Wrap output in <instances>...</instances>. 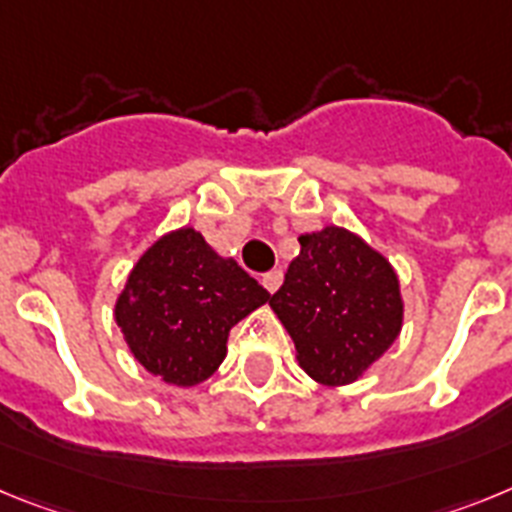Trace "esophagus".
<instances>
[{"mask_svg":"<svg viewBox=\"0 0 512 512\" xmlns=\"http://www.w3.org/2000/svg\"><path fill=\"white\" fill-rule=\"evenodd\" d=\"M281 283H283L281 270H273V273L262 275V286H265V291H268V293L278 291V288H281Z\"/></svg>","mask_w":512,"mask_h":512,"instance_id":"esophagus-1","label":"esophagus"}]
</instances>
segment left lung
<instances>
[{"label":"left lung","mask_w":512,"mask_h":512,"mask_svg":"<svg viewBox=\"0 0 512 512\" xmlns=\"http://www.w3.org/2000/svg\"><path fill=\"white\" fill-rule=\"evenodd\" d=\"M299 257L270 296L296 361L322 386L353 384L394 345L404 324L399 275L345 226L301 234Z\"/></svg>","instance_id":"1"}]
</instances>
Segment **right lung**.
I'll use <instances>...</instances> for the list:
<instances>
[{"mask_svg": "<svg viewBox=\"0 0 512 512\" xmlns=\"http://www.w3.org/2000/svg\"><path fill=\"white\" fill-rule=\"evenodd\" d=\"M270 293L193 226L167 231L139 257L115 299L128 350L151 376L190 389L226 358L229 330Z\"/></svg>", "mask_w": 512, "mask_h": 512, "instance_id": "obj_1", "label": "right lung"}]
</instances>
